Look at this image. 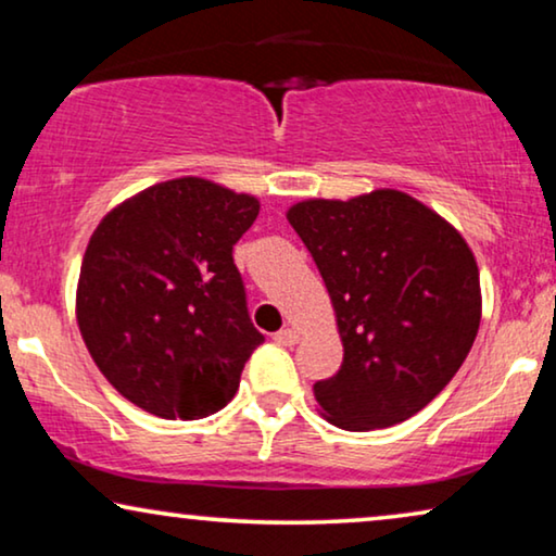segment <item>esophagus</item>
Masks as SVG:
<instances>
[{"label":"esophagus","mask_w":556,"mask_h":556,"mask_svg":"<svg viewBox=\"0 0 556 556\" xmlns=\"http://www.w3.org/2000/svg\"><path fill=\"white\" fill-rule=\"evenodd\" d=\"M299 339H301V333L295 331V329H291V326H286V329H280L276 337H273V341H276V344H280V346L299 344Z\"/></svg>","instance_id":"34e87169"}]
</instances>
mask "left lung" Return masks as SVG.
<instances>
[{"mask_svg": "<svg viewBox=\"0 0 556 556\" xmlns=\"http://www.w3.org/2000/svg\"><path fill=\"white\" fill-rule=\"evenodd\" d=\"M331 295L344 362L314 384L331 425L390 428L443 392L481 326L473 250L397 189L306 200L286 212Z\"/></svg>", "mask_w": 556, "mask_h": 556, "instance_id": "8db88e82", "label": "left lung"}]
</instances>
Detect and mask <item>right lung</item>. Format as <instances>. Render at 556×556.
I'll return each instance as SVG.
<instances>
[{"instance_id": "obj_1", "label": "right lung", "mask_w": 556, "mask_h": 556, "mask_svg": "<svg viewBox=\"0 0 556 556\" xmlns=\"http://www.w3.org/2000/svg\"><path fill=\"white\" fill-rule=\"evenodd\" d=\"M261 202L210 179L154 185L113 207L83 255L75 316L103 377L164 420L223 409L263 333L232 245Z\"/></svg>"}]
</instances>
